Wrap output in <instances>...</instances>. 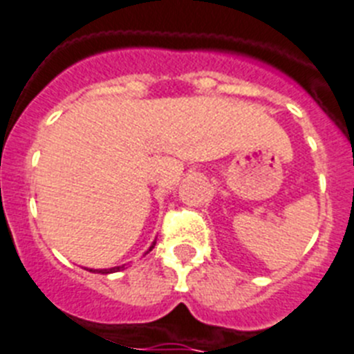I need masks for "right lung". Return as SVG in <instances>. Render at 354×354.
<instances>
[{
  "mask_svg": "<svg viewBox=\"0 0 354 354\" xmlns=\"http://www.w3.org/2000/svg\"><path fill=\"white\" fill-rule=\"evenodd\" d=\"M156 246V241L152 243V246L149 248V252ZM126 268V264H122V266H115V268H108V270H92V268H86V271H92V273H101V274H109V273H117V271H122Z\"/></svg>",
  "mask_w": 354,
  "mask_h": 354,
  "instance_id": "right-lung-1",
  "label": "right lung"
}]
</instances>
